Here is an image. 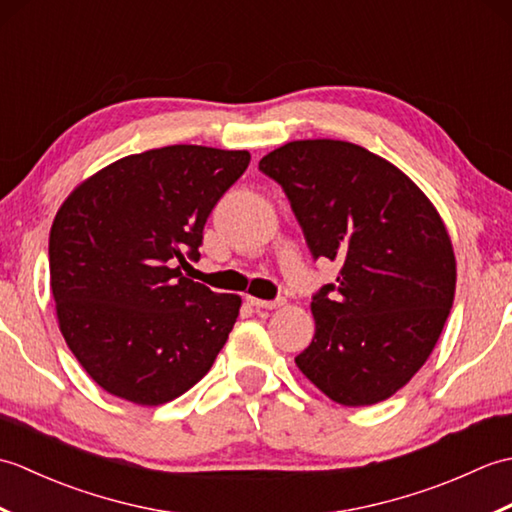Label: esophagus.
Here are the masks:
<instances>
[{"instance_id":"obj_1","label":"esophagus","mask_w":512,"mask_h":512,"mask_svg":"<svg viewBox=\"0 0 512 512\" xmlns=\"http://www.w3.org/2000/svg\"><path fill=\"white\" fill-rule=\"evenodd\" d=\"M248 303L255 308H262V310H275L286 306V299H275V301H266V299H257V297H248Z\"/></svg>"}]
</instances>
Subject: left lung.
Returning a JSON list of instances; mask_svg holds the SVG:
<instances>
[{"mask_svg":"<svg viewBox=\"0 0 512 512\" xmlns=\"http://www.w3.org/2000/svg\"><path fill=\"white\" fill-rule=\"evenodd\" d=\"M286 191L310 253L341 264L312 299L314 339L295 363L343 407L405 387L455 297V253L436 206L396 165L345 140H292L259 160Z\"/></svg>","mask_w":512,"mask_h":512,"instance_id":"left-lung-1","label":"left lung"}]
</instances>
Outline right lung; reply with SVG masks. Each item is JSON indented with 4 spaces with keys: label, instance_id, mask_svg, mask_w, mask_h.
Segmentation results:
<instances>
[{
    "label": "right lung",
    "instance_id": "right-lung-1",
    "mask_svg": "<svg viewBox=\"0 0 512 512\" xmlns=\"http://www.w3.org/2000/svg\"><path fill=\"white\" fill-rule=\"evenodd\" d=\"M248 151L169 145L85 178L50 228V290L65 343L107 394L140 407L182 396L209 372L242 297L180 273L242 176Z\"/></svg>",
    "mask_w": 512,
    "mask_h": 512
}]
</instances>
